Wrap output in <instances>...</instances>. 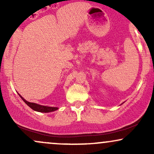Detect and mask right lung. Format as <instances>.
Segmentation results:
<instances>
[{"instance_id":"right-lung-1","label":"right lung","mask_w":154,"mask_h":154,"mask_svg":"<svg viewBox=\"0 0 154 154\" xmlns=\"http://www.w3.org/2000/svg\"><path fill=\"white\" fill-rule=\"evenodd\" d=\"M19 96L21 97V98L24 100V102L28 106H29L32 109H33L34 111H38V112H43V113H48V112H52V111H56L57 109H59L58 107H51V106H43L40 105V104L35 103H31V102L27 101L24 99V98H22V95H19Z\"/></svg>"}]
</instances>
